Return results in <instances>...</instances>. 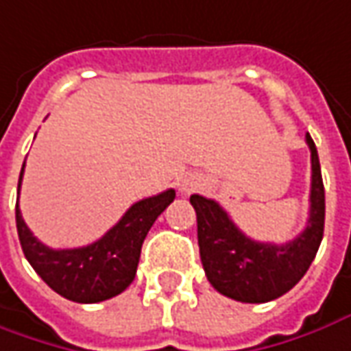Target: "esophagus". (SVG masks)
I'll return each mask as SVG.
<instances>
[{
	"label": "esophagus",
	"mask_w": 351,
	"mask_h": 351,
	"mask_svg": "<svg viewBox=\"0 0 351 351\" xmlns=\"http://www.w3.org/2000/svg\"><path fill=\"white\" fill-rule=\"evenodd\" d=\"M194 188H197V180H195L194 176H188L184 182H182V190L184 192H192Z\"/></svg>",
	"instance_id": "34e87169"
}]
</instances>
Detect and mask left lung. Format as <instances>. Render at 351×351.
<instances>
[{"label":"left lung","mask_w":351,"mask_h":351,"mask_svg":"<svg viewBox=\"0 0 351 351\" xmlns=\"http://www.w3.org/2000/svg\"><path fill=\"white\" fill-rule=\"evenodd\" d=\"M311 152V194L307 226L282 245L256 242L230 221L215 199L190 195L197 217V245L207 280L226 298L244 304H265L292 290L306 275L325 230V186L315 142Z\"/></svg>","instance_id":"obj_1"}]
</instances>
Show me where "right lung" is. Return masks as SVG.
<instances>
[{
    "mask_svg": "<svg viewBox=\"0 0 351 351\" xmlns=\"http://www.w3.org/2000/svg\"><path fill=\"white\" fill-rule=\"evenodd\" d=\"M23 173L25 165L19 176V194ZM175 195V190L169 188L136 202L99 240L73 250L42 244L26 226L16 202V232L28 263L51 290L76 304H97L125 292L134 280L145 236Z\"/></svg>",
    "mask_w": 351,
    "mask_h": 351,
    "instance_id": "right-lung-1",
    "label": "right lung"
}]
</instances>
